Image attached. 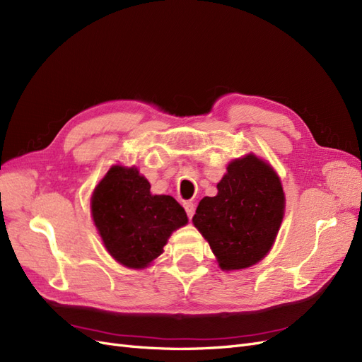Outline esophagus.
<instances>
[{
    "label": "esophagus",
    "mask_w": 362,
    "mask_h": 362,
    "mask_svg": "<svg viewBox=\"0 0 362 362\" xmlns=\"http://www.w3.org/2000/svg\"><path fill=\"white\" fill-rule=\"evenodd\" d=\"M183 207H185V211H186V215H188L189 218H192L194 212H195V204L191 203V202H185Z\"/></svg>",
    "instance_id": "1"
}]
</instances>
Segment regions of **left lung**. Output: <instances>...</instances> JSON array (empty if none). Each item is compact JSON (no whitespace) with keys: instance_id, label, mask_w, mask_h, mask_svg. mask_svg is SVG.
I'll use <instances>...</instances> for the list:
<instances>
[{"instance_id":"8db88e82","label":"left lung","mask_w":362,"mask_h":362,"mask_svg":"<svg viewBox=\"0 0 362 362\" xmlns=\"http://www.w3.org/2000/svg\"><path fill=\"white\" fill-rule=\"evenodd\" d=\"M215 197H204L192 218L223 271L245 269L271 251L284 216L281 180L250 153L231 160Z\"/></svg>"}]
</instances>
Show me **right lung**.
Instances as JSON below:
<instances>
[{
	"instance_id": "add662e5",
	"label": "right lung",
	"mask_w": 362,
	"mask_h": 362,
	"mask_svg": "<svg viewBox=\"0 0 362 362\" xmlns=\"http://www.w3.org/2000/svg\"><path fill=\"white\" fill-rule=\"evenodd\" d=\"M90 206L105 248L131 269H144L158 259L171 233L188 223L173 197L151 195L150 183L135 167H111Z\"/></svg>"
}]
</instances>
